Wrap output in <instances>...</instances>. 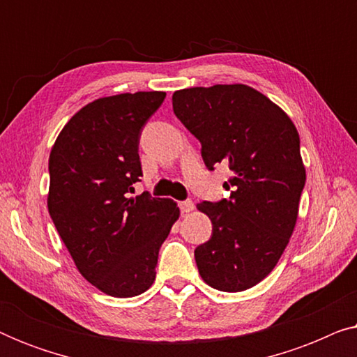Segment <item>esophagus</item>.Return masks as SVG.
<instances>
[{"mask_svg":"<svg viewBox=\"0 0 357 357\" xmlns=\"http://www.w3.org/2000/svg\"><path fill=\"white\" fill-rule=\"evenodd\" d=\"M178 206H180V211H182V213H190V211H193V209H195V203L192 202V199H185V202L178 203Z\"/></svg>","mask_w":357,"mask_h":357,"instance_id":"esophagus-1","label":"esophagus"}]
</instances>
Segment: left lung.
<instances>
[{"instance_id":"8db88e82","label":"left lung","mask_w":357,"mask_h":357,"mask_svg":"<svg viewBox=\"0 0 357 357\" xmlns=\"http://www.w3.org/2000/svg\"><path fill=\"white\" fill-rule=\"evenodd\" d=\"M174 114L202 143L209 170L227 164L231 197L203 202L213 234L195 248L204 282L226 292L258 284L276 266L294 231L305 169L294 123L245 84L175 91Z\"/></svg>"}]
</instances>
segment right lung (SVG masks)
I'll list each match as a JSON object with an SVG mask.
<instances>
[{"label": "right lung", "instance_id": "right-lung-1", "mask_svg": "<svg viewBox=\"0 0 357 357\" xmlns=\"http://www.w3.org/2000/svg\"><path fill=\"white\" fill-rule=\"evenodd\" d=\"M165 92L102 97L73 115L53 144L48 213L82 276L105 294L133 297L155 280L177 203L143 193L141 130Z\"/></svg>", "mask_w": 357, "mask_h": 357}]
</instances>
